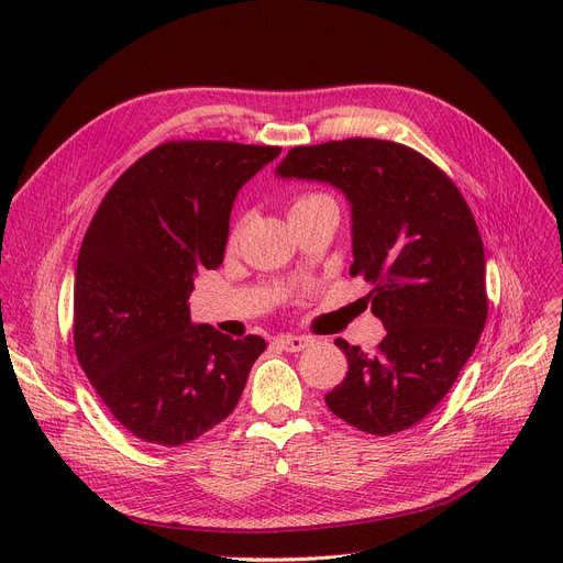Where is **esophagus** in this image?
I'll return each mask as SVG.
<instances>
[{
  "label": "esophagus",
  "mask_w": 563,
  "mask_h": 563,
  "mask_svg": "<svg viewBox=\"0 0 563 563\" xmlns=\"http://www.w3.org/2000/svg\"><path fill=\"white\" fill-rule=\"evenodd\" d=\"M276 344L289 353H299V351L308 349L312 344V340L301 338V335H280V338H276Z\"/></svg>",
  "instance_id": "esophagus-1"
}]
</instances>
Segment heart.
Returning a JSON list of instances; mask_svg holds the SVG:
<instances>
[{
  "label": "heart",
  "instance_id": "1",
  "mask_svg": "<svg viewBox=\"0 0 563 563\" xmlns=\"http://www.w3.org/2000/svg\"><path fill=\"white\" fill-rule=\"evenodd\" d=\"M312 198H319V196H306V198H301V200H297L294 205H301V202H306V200H312Z\"/></svg>",
  "mask_w": 563,
  "mask_h": 563
}]
</instances>
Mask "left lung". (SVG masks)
Wrapping results in <instances>:
<instances>
[{"mask_svg": "<svg viewBox=\"0 0 563 563\" xmlns=\"http://www.w3.org/2000/svg\"><path fill=\"white\" fill-rule=\"evenodd\" d=\"M276 175L346 196L349 272L372 283V312L388 331L376 353L335 340L349 372L327 406L374 435L410 429L450 393L484 331L486 255L475 217L445 173L393 141L291 147Z\"/></svg>", "mask_w": 563, "mask_h": 563, "instance_id": "1", "label": "left lung"}]
</instances>
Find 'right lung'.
Returning <instances> with one entry per match:
<instances>
[{"label": "right lung", "mask_w": 563, "mask_h": 563, "mask_svg": "<svg viewBox=\"0 0 563 563\" xmlns=\"http://www.w3.org/2000/svg\"><path fill=\"white\" fill-rule=\"evenodd\" d=\"M276 145L168 141L134 162L100 202L75 272V351L130 433L177 448L223 422L266 342L194 323L202 269L223 262L236 194Z\"/></svg>", "instance_id": "add662e5"}]
</instances>
